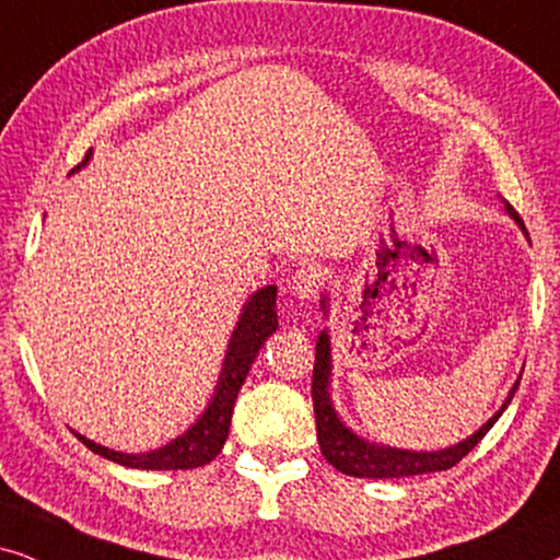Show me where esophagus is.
Segmentation results:
<instances>
[{"instance_id": "1", "label": "esophagus", "mask_w": 560, "mask_h": 560, "mask_svg": "<svg viewBox=\"0 0 560 560\" xmlns=\"http://www.w3.org/2000/svg\"><path fill=\"white\" fill-rule=\"evenodd\" d=\"M289 289H292V294L300 300L302 304H310L317 300V294H320L323 289V271L313 264L296 268L294 276H292V284H289Z\"/></svg>"}]
</instances>
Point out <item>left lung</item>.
<instances>
[{
  "label": "left lung",
  "instance_id": "8db88e82",
  "mask_svg": "<svg viewBox=\"0 0 560 560\" xmlns=\"http://www.w3.org/2000/svg\"><path fill=\"white\" fill-rule=\"evenodd\" d=\"M506 214L520 224V230L527 235L525 222L516 214L512 203H506ZM320 310L328 315V296L320 300ZM330 377H332V359H330V336L328 330H320L315 346V370H313V406H315V423H317V442H320L323 457L328 459L336 470L346 472L353 478H406V476H423V472H436V470H450L452 465H457L468 452L476 447L488 434V429L499 421V416L504 413L509 402H512L520 380L514 382V387L509 390L506 400L501 402L497 413L488 419L478 431H472L468 439L452 444V447L434 450V452H413V450H398L387 447V444L370 442V439L359 436L357 431L346 427L341 416L336 413L330 398ZM522 377V374H520Z\"/></svg>",
  "mask_w": 560,
  "mask_h": 560
}]
</instances>
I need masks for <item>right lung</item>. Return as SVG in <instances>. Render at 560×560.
Returning <instances> with one entry per match:
<instances>
[{"mask_svg": "<svg viewBox=\"0 0 560 560\" xmlns=\"http://www.w3.org/2000/svg\"><path fill=\"white\" fill-rule=\"evenodd\" d=\"M90 158H84L82 165H88ZM279 328V317H276V287H260L258 292H253L250 300L243 304V313L232 330L228 353H224L222 372H219L214 395H211L209 406L203 408V413L183 431L180 436H175L173 442L162 444L158 450L139 452V455H129V452H116L95 444L92 439L77 434L84 442V447H90L95 455H101L110 463L124 465V468H137V470H190L201 468L214 459L222 452L224 442L230 434V421L232 410H235V400L240 387L250 372L253 362H256L258 351L264 349L268 336H273Z\"/></svg>", "mask_w": 560, "mask_h": 560, "instance_id": "1", "label": "right lung"}]
</instances>
